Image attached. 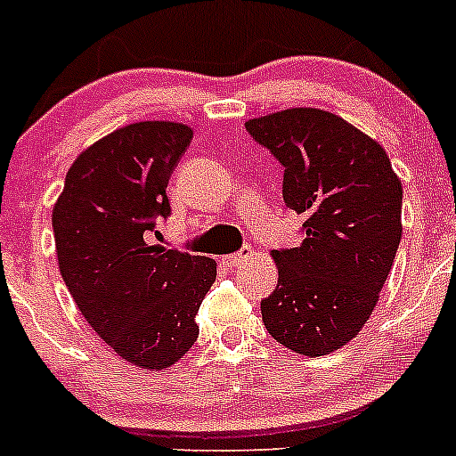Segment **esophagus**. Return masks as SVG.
Wrapping results in <instances>:
<instances>
[{"instance_id": "esophagus-1", "label": "esophagus", "mask_w": 456, "mask_h": 456, "mask_svg": "<svg viewBox=\"0 0 456 456\" xmlns=\"http://www.w3.org/2000/svg\"><path fill=\"white\" fill-rule=\"evenodd\" d=\"M249 257H254V251H251V247H245L242 251H238V254H232V256H224L223 257V265L229 266V269H236V266H242L245 265Z\"/></svg>"}]
</instances>
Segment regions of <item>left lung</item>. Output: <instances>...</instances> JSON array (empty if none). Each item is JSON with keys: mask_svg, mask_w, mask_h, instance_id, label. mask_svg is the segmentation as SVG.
Here are the masks:
<instances>
[{"mask_svg": "<svg viewBox=\"0 0 456 456\" xmlns=\"http://www.w3.org/2000/svg\"><path fill=\"white\" fill-rule=\"evenodd\" d=\"M247 132L284 167L282 199L305 216V240L275 249L278 287L260 302L273 339L320 357L366 324L402 240V183L384 147L344 118L291 108Z\"/></svg>", "mask_w": 456, "mask_h": 456, "instance_id": "obj_1", "label": "left lung"}]
</instances>
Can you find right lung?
Returning a JSON list of instances; mask_svg holds the SVG:
<instances>
[{"mask_svg":"<svg viewBox=\"0 0 456 456\" xmlns=\"http://www.w3.org/2000/svg\"><path fill=\"white\" fill-rule=\"evenodd\" d=\"M191 127L142 121L81 151L53 209L59 271L81 315L117 355L147 370L176 364L199 338L196 314L216 260L150 245L169 216L167 183Z\"/></svg>","mask_w":456,"mask_h":456,"instance_id":"right-lung-1","label":"right lung"}]
</instances>
